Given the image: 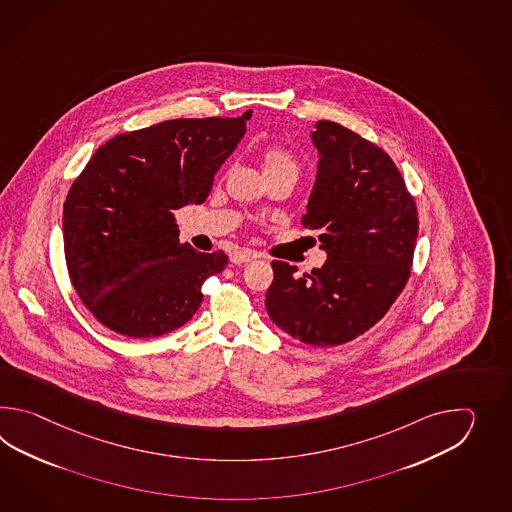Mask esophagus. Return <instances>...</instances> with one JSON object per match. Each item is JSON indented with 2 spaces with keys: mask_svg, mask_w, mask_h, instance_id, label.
Masks as SVG:
<instances>
[{
  "mask_svg": "<svg viewBox=\"0 0 512 512\" xmlns=\"http://www.w3.org/2000/svg\"><path fill=\"white\" fill-rule=\"evenodd\" d=\"M254 258V254L249 251H234L230 254V261L234 263V265H240V263H247V261H251Z\"/></svg>",
  "mask_w": 512,
  "mask_h": 512,
  "instance_id": "1",
  "label": "esophagus"
}]
</instances>
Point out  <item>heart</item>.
I'll return each mask as SVG.
<instances>
[{
  "label": "heart",
  "instance_id": "heart-1",
  "mask_svg": "<svg viewBox=\"0 0 512 512\" xmlns=\"http://www.w3.org/2000/svg\"><path fill=\"white\" fill-rule=\"evenodd\" d=\"M261 168L267 179L274 177H289L296 181L300 175V161L289 148L283 144H269L261 148Z\"/></svg>",
  "mask_w": 512,
  "mask_h": 512
}]
</instances>
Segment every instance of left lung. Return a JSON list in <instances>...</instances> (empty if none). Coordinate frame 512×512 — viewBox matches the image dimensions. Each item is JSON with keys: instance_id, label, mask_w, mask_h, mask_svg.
Masks as SVG:
<instances>
[{"instance_id": "1", "label": "left lung", "mask_w": 512, "mask_h": 512, "mask_svg": "<svg viewBox=\"0 0 512 512\" xmlns=\"http://www.w3.org/2000/svg\"><path fill=\"white\" fill-rule=\"evenodd\" d=\"M313 141L320 163L302 225L318 232L327 260L302 276L272 261L265 307L291 337L333 348L375 326L403 293L419 218L403 175L377 144L331 120L316 124Z\"/></svg>"}]
</instances>
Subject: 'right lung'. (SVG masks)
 <instances>
[{
    "label": "right lung",
    "mask_w": 512,
    "mask_h": 512,
    "mask_svg": "<svg viewBox=\"0 0 512 512\" xmlns=\"http://www.w3.org/2000/svg\"><path fill=\"white\" fill-rule=\"evenodd\" d=\"M241 117L174 119L102 144L69 188L64 252L78 298L124 337L170 333L196 315L223 251L179 243L175 210L207 199L247 131Z\"/></svg>",
    "instance_id": "obj_1"
}]
</instances>
